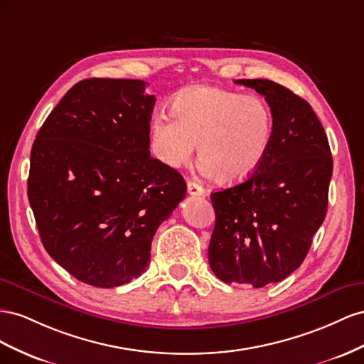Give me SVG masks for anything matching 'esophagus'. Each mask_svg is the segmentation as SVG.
I'll return each mask as SVG.
<instances>
[{
    "instance_id": "1",
    "label": "esophagus",
    "mask_w": 364,
    "mask_h": 364,
    "mask_svg": "<svg viewBox=\"0 0 364 364\" xmlns=\"http://www.w3.org/2000/svg\"><path fill=\"white\" fill-rule=\"evenodd\" d=\"M188 193L191 196H203V195H205V191H204L203 186H200L198 183L189 180L188 181Z\"/></svg>"
}]
</instances>
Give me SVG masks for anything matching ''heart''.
Here are the masks:
<instances>
[{"instance_id": "1", "label": "heart", "mask_w": 364, "mask_h": 364, "mask_svg": "<svg viewBox=\"0 0 364 364\" xmlns=\"http://www.w3.org/2000/svg\"><path fill=\"white\" fill-rule=\"evenodd\" d=\"M171 112L155 114L152 149L169 166L186 164L193 155L204 173L232 184L248 178L267 157L274 134V114L259 96L209 85L181 90Z\"/></svg>"}]
</instances>
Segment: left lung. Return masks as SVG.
Wrapping results in <instances>:
<instances>
[{
    "label": "left lung",
    "instance_id": "1",
    "mask_svg": "<svg viewBox=\"0 0 364 364\" xmlns=\"http://www.w3.org/2000/svg\"><path fill=\"white\" fill-rule=\"evenodd\" d=\"M235 82L265 97L274 134L267 157L244 183L210 195L209 264L225 284L261 288L288 277L308 255L326 216L332 157L306 100L273 80Z\"/></svg>",
    "mask_w": 364,
    "mask_h": 364
}]
</instances>
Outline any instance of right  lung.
I'll use <instances>...</instances> for the list:
<instances>
[{"instance_id":"add662e5","label":"right lung","mask_w":364,"mask_h":364,"mask_svg":"<svg viewBox=\"0 0 364 364\" xmlns=\"http://www.w3.org/2000/svg\"><path fill=\"white\" fill-rule=\"evenodd\" d=\"M136 79H85L41 127L30 152L28 203L47 253L99 288L146 272L159 225L186 196L171 166L151 157L155 97Z\"/></svg>"}]
</instances>
